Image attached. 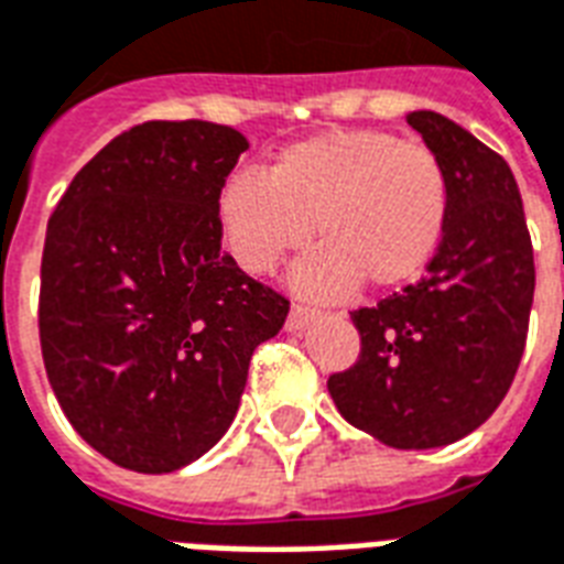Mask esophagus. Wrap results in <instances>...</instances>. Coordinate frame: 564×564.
Segmentation results:
<instances>
[{
    "instance_id": "1",
    "label": "esophagus",
    "mask_w": 564,
    "mask_h": 564,
    "mask_svg": "<svg viewBox=\"0 0 564 564\" xmlns=\"http://www.w3.org/2000/svg\"><path fill=\"white\" fill-rule=\"evenodd\" d=\"M314 317H317V312H314V308H308V305L294 303V305H291V312H288V323H285V326L291 332H296V329H303V326H308V323H312Z\"/></svg>"
}]
</instances>
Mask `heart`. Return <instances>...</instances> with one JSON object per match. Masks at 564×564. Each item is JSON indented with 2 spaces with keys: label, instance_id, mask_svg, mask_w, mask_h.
I'll return each mask as SVG.
<instances>
[{
  "label": "heart",
  "instance_id": "b5f03b06",
  "mask_svg": "<svg viewBox=\"0 0 564 564\" xmlns=\"http://www.w3.org/2000/svg\"><path fill=\"white\" fill-rule=\"evenodd\" d=\"M449 223L447 170L430 147L386 132H329L285 150L268 178L238 173L217 226L238 268L270 273L312 238L300 291L338 296L365 282L397 291L430 268Z\"/></svg>",
  "mask_w": 564,
  "mask_h": 564
}]
</instances>
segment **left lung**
Instances as JSON below:
<instances>
[{
    "instance_id": "1",
    "label": "left lung",
    "mask_w": 564,
    "mask_h": 564,
    "mask_svg": "<svg viewBox=\"0 0 564 564\" xmlns=\"http://www.w3.org/2000/svg\"><path fill=\"white\" fill-rule=\"evenodd\" d=\"M405 120L447 170V235L421 282L350 312L359 361L326 386L356 430L388 447L430 449L482 426L512 386L535 264L503 155L435 111Z\"/></svg>"
}]
</instances>
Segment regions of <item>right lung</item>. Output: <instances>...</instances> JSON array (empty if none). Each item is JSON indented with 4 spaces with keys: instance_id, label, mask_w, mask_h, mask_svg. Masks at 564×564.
<instances>
[{
    "instance_id": "add662e5",
    "label": "right lung",
    "mask_w": 564,
    "mask_h": 564,
    "mask_svg": "<svg viewBox=\"0 0 564 564\" xmlns=\"http://www.w3.org/2000/svg\"><path fill=\"white\" fill-rule=\"evenodd\" d=\"M250 143L229 126L150 120L61 196L41 261V350L82 438L120 468L170 474L223 438L252 350L288 300L220 250L217 194Z\"/></svg>"
}]
</instances>
